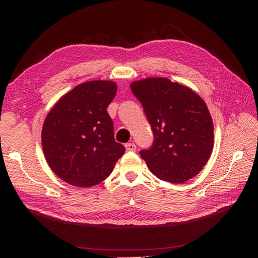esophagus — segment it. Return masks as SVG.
Wrapping results in <instances>:
<instances>
[{
    "mask_svg": "<svg viewBox=\"0 0 258 258\" xmlns=\"http://www.w3.org/2000/svg\"><path fill=\"white\" fill-rule=\"evenodd\" d=\"M124 147H126V150L128 152H135L137 150V146L134 143H127L126 145H124Z\"/></svg>",
    "mask_w": 258,
    "mask_h": 258,
    "instance_id": "esophagus-1",
    "label": "esophagus"
}]
</instances>
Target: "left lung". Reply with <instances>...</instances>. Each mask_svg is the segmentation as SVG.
Returning a JSON list of instances; mask_svg holds the SVG:
<instances>
[{"mask_svg": "<svg viewBox=\"0 0 258 258\" xmlns=\"http://www.w3.org/2000/svg\"><path fill=\"white\" fill-rule=\"evenodd\" d=\"M130 88L154 132L153 146L140 152L148 169L170 183L196 176L214 146L213 121L205 101L187 86L165 77L132 82Z\"/></svg>", "mask_w": 258, "mask_h": 258, "instance_id": "left-lung-1", "label": "left lung"}]
</instances>
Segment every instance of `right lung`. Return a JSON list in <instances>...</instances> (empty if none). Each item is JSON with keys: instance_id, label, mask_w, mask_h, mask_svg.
<instances>
[{"instance_id": "obj_1", "label": "right lung", "mask_w": 258, "mask_h": 258, "mask_svg": "<svg viewBox=\"0 0 258 258\" xmlns=\"http://www.w3.org/2000/svg\"><path fill=\"white\" fill-rule=\"evenodd\" d=\"M112 81H90L62 96L46 116L42 147L53 173L77 187L95 186L110 175L126 148L114 139L106 108L116 96Z\"/></svg>"}]
</instances>
